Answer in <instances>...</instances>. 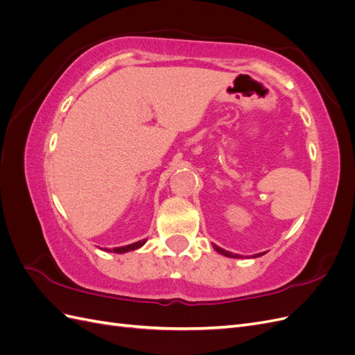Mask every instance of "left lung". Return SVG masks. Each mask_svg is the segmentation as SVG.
I'll use <instances>...</instances> for the list:
<instances>
[{"label": "left lung", "mask_w": 355, "mask_h": 355, "mask_svg": "<svg viewBox=\"0 0 355 355\" xmlns=\"http://www.w3.org/2000/svg\"><path fill=\"white\" fill-rule=\"evenodd\" d=\"M213 249L216 250L218 253H220V254H223V256H227V257H235V259H240V257H243V256H240V254H234V253H231V252H228V250H225V249H222V247H219V245H216V244H213ZM262 254H265V253L253 254V257H259V256H262Z\"/></svg>", "instance_id": "left-lung-1"}]
</instances>
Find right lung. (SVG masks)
<instances>
[{
    "label": "right lung",
    "instance_id": "add662e5",
    "mask_svg": "<svg viewBox=\"0 0 355 355\" xmlns=\"http://www.w3.org/2000/svg\"><path fill=\"white\" fill-rule=\"evenodd\" d=\"M146 243V240H141V241H136L132 244H127V245H121V247H114V249H102L105 252H112V253H127V252H132V250H137L141 249V247Z\"/></svg>",
    "mask_w": 355,
    "mask_h": 355
}]
</instances>
